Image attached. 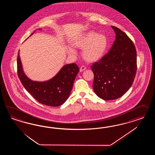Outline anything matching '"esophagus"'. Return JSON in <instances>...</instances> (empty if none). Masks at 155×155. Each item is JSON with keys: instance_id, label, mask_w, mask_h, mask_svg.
<instances>
[{"instance_id": "1", "label": "esophagus", "mask_w": 155, "mask_h": 155, "mask_svg": "<svg viewBox=\"0 0 155 155\" xmlns=\"http://www.w3.org/2000/svg\"><path fill=\"white\" fill-rule=\"evenodd\" d=\"M85 69H86V66H81V68H80V71L81 72V71H84Z\"/></svg>"}]
</instances>
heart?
<instances>
[{
  "label": "heart",
  "instance_id": "obj_1",
  "mask_svg": "<svg viewBox=\"0 0 155 155\" xmlns=\"http://www.w3.org/2000/svg\"><path fill=\"white\" fill-rule=\"evenodd\" d=\"M72 45L83 49L82 56L85 61L94 62L103 57L108 47V40L103 34L90 32L76 38ZM68 52L71 54L75 53L71 48H69Z\"/></svg>",
  "mask_w": 155,
  "mask_h": 155
}]
</instances>
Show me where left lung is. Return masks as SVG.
I'll return each instance as SVG.
<instances>
[{
  "label": "left lung",
  "instance_id": "obj_1",
  "mask_svg": "<svg viewBox=\"0 0 155 155\" xmlns=\"http://www.w3.org/2000/svg\"><path fill=\"white\" fill-rule=\"evenodd\" d=\"M116 34L109 52L91 66L94 73L93 89L105 101L121 97L131 87L136 75L137 55L134 44L120 29L111 26Z\"/></svg>",
  "mask_w": 155,
  "mask_h": 155
}]
</instances>
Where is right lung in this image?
Masks as SVG:
<instances>
[{
    "label": "right lung",
    "instance_id": "add662e5",
    "mask_svg": "<svg viewBox=\"0 0 155 155\" xmlns=\"http://www.w3.org/2000/svg\"><path fill=\"white\" fill-rule=\"evenodd\" d=\"M17 69L19 79L28 93L39 103L52 107H57L65 103L70 95L75 77L80 71L74 63L67 64L52 79L44 82L33 81L24 73L19 52Z\"/></svg>",
    "mask_w": 155,
    "mask_h": 155
}]
</instances>
